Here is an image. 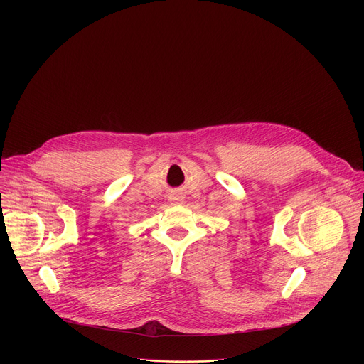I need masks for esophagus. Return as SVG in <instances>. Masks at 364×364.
<instances>
[{"mask_svg": "<svg viewBox=\"0 0 364 364\" xmlns=\"http://www.w3.org/2000/svg\"><path fill=\"white\" fill-rule=\"evenodd\" d=\"M171 201H174V203H180L181 201V197L180 196H171Z\"/></svg>", "mask_w": 364, "mask_h": 364, "instance_id": "obj_1", "label": "esophagus"}]
</instances>
